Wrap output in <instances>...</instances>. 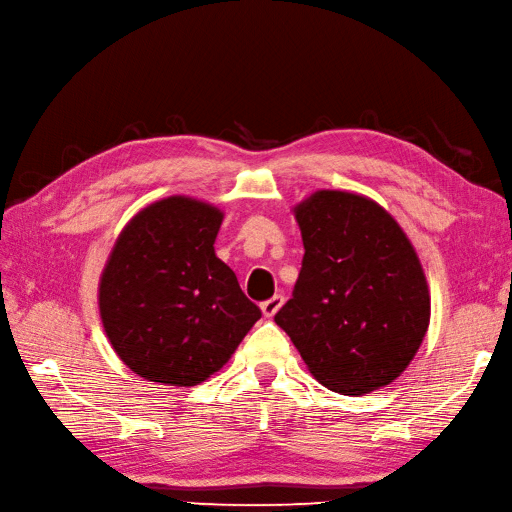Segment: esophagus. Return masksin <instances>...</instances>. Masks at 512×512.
Here are the masks:
<instances>
[{"label": "esophagus", "instance_id": "1", "mask_svg": "<svg viewBox=\"0 0 512 512\" xmlns=\"http://www.w3.org/2000/svg\"><path fill=\"white\" fill-rule=\"evenodd\" d=\"M282 303H284V299L280 297V294H273L271 299H267V301H262L260 303V309H262V314H265L267 318H271V316H275V312L277 309L282 307Z\"/></svg>", "mask_w": 512, "mask_h": 512}]
</instances>
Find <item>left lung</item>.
Returning a JSON list of instances; mask_svg holds the SVG:
<instances>
[{"mask_svg": "<svg viewBox=\"0 0 512 512\" xmlns=\"http://www.w3.org/2000/svg\"><path fill=\"white\" fill-rule=\"evenodd\" d=\"M303 262L275 314L314 378L363 395L391 384L429 327L425 273L404 230L374 200L320 190L294 209Z\"/></svg>", "mask_w": 512, "mask_h": 512, "instance_id": "8db88e82", "label": "left lung"}]
</instances>
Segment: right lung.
<instances>
[{
	"label": "right lung",
	"instance_id": "1",
	"mask_svg": "<svg viewBox=\"0 0 512 512\" xmlns=\"http://www.w3.org/2000/svg\"><path fill=\"white\" fill-rule=\"evenodd\" d=\"M222 211L170 196L130 220L100 280L108 342L149 382L194 386L222 369L262 316L215 256Z\"/></svg>",
	"mask_w": 512,
	"mask_h": 512
}]
</instances>
